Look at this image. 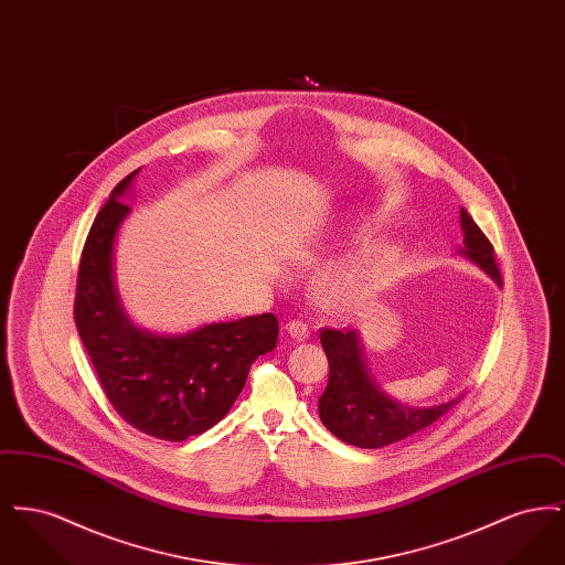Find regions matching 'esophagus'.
I'll return each mask as SVG.
<instances>
[{
	"instance_id": "34e87169",
	"label": "esophagus",
	"mask_w": 565,
	"mask_h": 565,
	"mask_svg": "<svg viewBox=\"0 0 565 565\" xmlns=\"http://www.w3.org/2000/svg\"><path fill=\"white\" fill-rule=\"evenodd\" d=\"M286 330H288V334L296 339V341H305V339H309V334H311V330H309V326L302 322V320H292V322L286 323Z\"/></svg>"
}]
</instances>
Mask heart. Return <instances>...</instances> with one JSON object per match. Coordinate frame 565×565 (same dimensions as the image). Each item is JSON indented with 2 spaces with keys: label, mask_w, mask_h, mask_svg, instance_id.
<instances>
[{
  "label": "heart",
  "mask_w": 565,
  "mask_h": 565,
  "mask_svg": "<svg viewBox=\"0 0 565 565\" xmlns=\"http://www.w3.org/2000/svg\"><path fill=\"white\" fill-rule=\"evenodd\" d=\"M387 267V249L373 247L358 260L332 270L322 281V295L328 302L350 305L373 290Z\"/></svg>",
  "instance_id": "obj_1"
}]
</instances>
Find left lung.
<instances>
[{"mask_svg": "<svg viewBox=\"0 0 565 565\" xmlns=\"http://www.w3.org/2000/svg\"><path fill=\"white\" fill-rule=\"evenodd\" d=\"M461 254L487 270L498 284H502L493 245L466 210H461ZM320 341L330 366L328 385L320 396V417L323 426L343 443L362 449L394 445L413 436L415 431L426 430L461 398L459 396L456 401L430 408L403 406L387 398L366 373L362 345L355 330L322 328Z\"/></svg>", "mask_w": 565, "mask_h": 565, "instance_id": "left-lung-1", "label": "left lung"}]
</instances>
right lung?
<instances>
[{"label":"right lung","mask_w":565,"mask_h":565,"mask_svg":"<svg viewBox=\"0 0 565 565\" xmlns=\"http://www.w3.org/2000/svg\"><path fill=\"white\" fill-rule=\"evenodd\" d=\"M139 171V169H137ZM137 171L111 190L82 249L74 320L116 413L139 431L180 443L215 426L237 401L252 364L277 345L273 313L157 337L127 320L114 288L111 252L131 207L120 201Z\"/></svg>","instance_id":"1"}]
</instances>
